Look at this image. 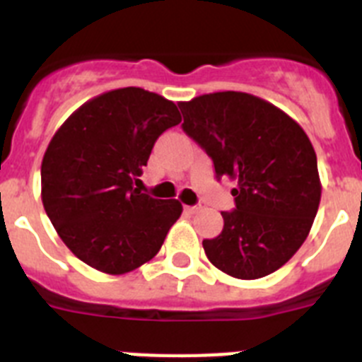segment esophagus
Listing matches in <instances>:
<instances>
[{
  "label": "esophagus",
  "mask_w": 362,
  "mask_h": 362,
  "mask_svg": "<svg viewBox=\"0 0 362 362\" xmlns=\"http://www.w3.org/2000/svg\"><path fill=\"white\" fill-rule=\"evenodd\" d=\"M199 210V206H185V212L187 214H196Z\"/></svg>",
  "instance_id": "esophagus-1"
}]
</instances>
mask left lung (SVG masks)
<instances>
[{"mask_svg": "<svg viewBox=\"0 0 362 362\" xmlns=\"http://www.w3.org/2000/svg\"><path fill=\"white\" fill-rule=\"evenodd\" d=\"M183 130L212 158L235 210L204 239L210 263L235 279H259L288 263L308 238L319 203L317 156L296 119L257 95L214 92L179 103Z\"/></svg>", "mask_w": 362, "mask_h": 362, "instance_id": "obj_1", "label": "left lung"}]
</instances>
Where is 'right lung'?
Here are the masks:
<instances>
[{"label": "right lung", "instance_id": "1", "mask_svg": "<svg viewBox=\"0 0 362 362\" xmlns=\"http://www.w3.org/2000/svg\"><path fill=\"white\" fill-rule=\"evenodd\" d=\"M179 123L175 103L127 86L83 103L54 134L41 163V201L83 263L121 276L158 254L183 204L141 194L134 181L156 139Z\"/></svg>", "mask_w": 362, "mask_h": 362}]
</instances>
